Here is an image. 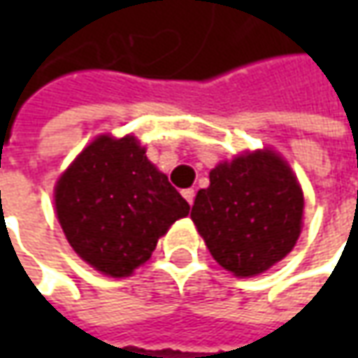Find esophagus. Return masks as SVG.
I'll use <instances>...</instances> for the list:
<instances>
[{
  "label": "esophagus",
  "instance_id": "esophagus-1",
  "mask_svg": "<svg viewBox=\"0 0 358 358\" xmlns=\"http://www.w3.org/2000/svg\"><path fill=\"white\" fill-rule=\"evenodd\" d=\"M183 197H185L189 205H193V201H195V189H185L183 191Z\"/></svg>",
  "mask_w": 358,
  "mask_h": 358
}]
</instances>
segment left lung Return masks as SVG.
I'll return each mask as SVG.
<instances>
[{"label":"left lung","mask_w":358,"mask_h":358,"mask_svg":"<svg viewBox=\"0 0 358 358\" xmlns=\"http://www.w3.org/2000/svg\"><path fill=\"white\" fill-rule=\"evenodd\" d=\"M209 181L195 197L191 219L221 267L237 277H253L291 253L305 201L279 155H239L217 165Z\"/></svg>","instance_id":"obj_1"}]
</instances>
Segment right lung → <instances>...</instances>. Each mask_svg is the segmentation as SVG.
I'll return each instance as SVG.
<instances>
[{
  "label": "right lung",
  "mask_w": 358,
  "mask_h": 358,
  "mask_svg": "<svg viewBox=\"0 0 358 358\" xmlns=\"http://www.w3.org/2000/svg\"><path fill=\"white\" fill-rule=\"evenodd\" d=\"M55 209L83 261L109 277H127L191 207L135 137L101 135L59 177Z\"/></svg>",
  "instance_id": "1"
}]
</instances>
